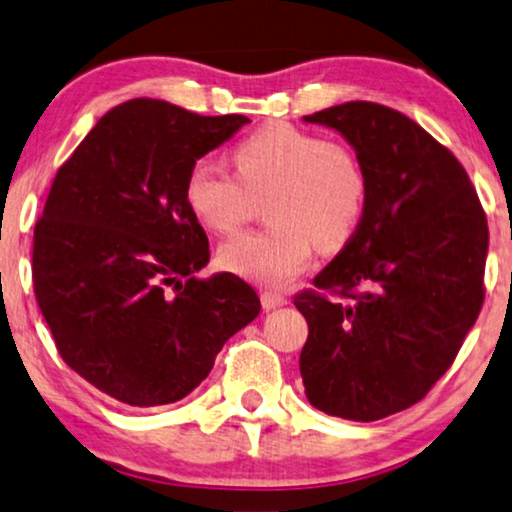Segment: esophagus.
I'll return each instance as SVG.
<instances>
[{"instance_id":"34e87169","label":"esophagus","mask_w":512,"mask_h":512,"mask_svg":"<svg viewBox=\"0 0 512 512\" xmlns=\"http://www.w3.org/2000/svg\"><path fill=\"white\" fill-rule=\"evenodd\" d=\"M261 303L265 310H275V308H282V305H287V296L277 294V291H263L261 294Z\"/></svg>"}]
</instances>
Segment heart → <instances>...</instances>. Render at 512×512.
I'll use <instances>...</instances> for the list:
<instances>
[{
  "mask_svg": "<svg viewBox=\"0 0 512 512\" xmlns=\"http://www.w3.org/2000/svg\"><path fill=\"white\" fill-rule=\"evenodd\" d=\"M235 174L199 159L185 178V202L209 230L235 232L263 199L268 225L225 242V270L265 287L296 277L313 247L336 251L353 237L367 202V174L348 145L291 124H265L232 152Z\"/></svg>",
  "mask_w": 512,
  "mask_h": 512,
  "instance_id": "1",
  "label": "heart"
}]
</instances>
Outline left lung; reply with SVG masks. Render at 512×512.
Instances as JSON below:
<instances>
[{
  "label": "left lung",
  "instance_id": "8db88e82",
  "mask_svg": "<svg viewBox=\"0 0 512 512\" xmlns=\"http://www.w3.org/2000/svg\"><path fill=\"white\" fill-rule=\"evenodd\" d=\"M303 119L336 129L367 174L353 237L294 296L305 395L378 421L421 402L459 355L484 301L487 216L459 159L402 112L350 101Z\"/></svg>",
  "mask_w": 512,
  "mask_h": 512
}]
</instances>
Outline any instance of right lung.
<instances>
[{"label": "right lung", "mask_w": 512, "mask_h": 512, "mask_svg": "<svg viewBox=\"0 0 512 512\" xmlns=\"http://www.w3.org/2000/svg\"><path fill=\"white\" fill-rule=\"evenodd\" d=\"M134 98L105 112L53 178L32 242V284L58 353L131 407L183 400L261 310L209 263L185 202L192 164L247 124Z\"/></svg>", "instance_id": "add662e5"}]
</instances>
